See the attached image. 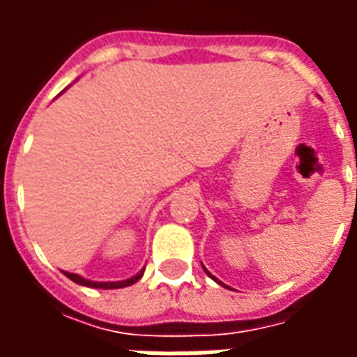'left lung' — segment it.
I'll use <instances>...</instances> for the list:
<instances>
[{
    "mask_svg": "<svg viewBox=\"0 0 357 357\" xmlns=\"http://www.w3.org/2000/svg\"><path fill=\"white\" fill-rule=\"evenodd\" d=\"M202 269H204V271H206V275H208V277H212V279H214V281H216V283H220V284H224V283H222V281H218V279H216V277H214V275H212V273H210V271H208V269H206V268H204V266H202ZM224 287H225V284H224Z\"/></svg>",
    "mask_w": 357,
    "mask_h": 357,
    "instance_id": "1",
    "label": "left lung"
}]
</instances>
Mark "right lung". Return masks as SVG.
Wrapping results in <instances>:
<instances>
[{
	"label": "right lung",
	"mask_w": 357,
	"mask_h": 357,
	"mask_svg": "<svg viewBox=\"0 0 357 357\" xmlns=\"http://www.w3.org/2000/svg\"><path fill=\"white\" fill-rule=\"evenodd\" d=\"M143 271L145 268L141 269L139 273H135L130 279H124V281H91V279H86V277L78 275V273H68V271H63L70 281L82 284V287H91V289H124V287H130V284L137 283L141 277H143Z\"/></svg>",
	"instance_id": "add662e5"
}]
</instances>
